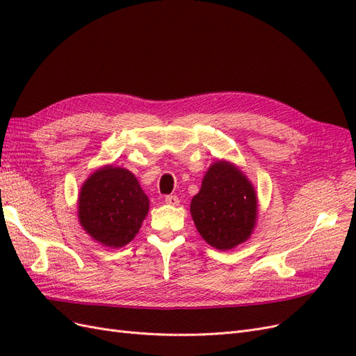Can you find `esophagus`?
I'll return each mask as SVG.
<instances>
[{
	"instance_id": "esophagus-1",
	"label": "esophagus",
	"mask_w": 356,
	"mask_h": 356,
	"mask_svg": "<svg viewBox=\"0 0 356 356\" xmlns=\"http://www.w3.org/2000/svg\"><path fill=\"white\" fill-rule=\"evenodd\" d=\"M165 203L169 204V207H177V204L179 203V199L177 196H166Z\"/></svg>"
}]
</instances>
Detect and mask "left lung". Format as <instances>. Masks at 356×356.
Segmentation results:
<instances>
[{
	"label": "left lung",
	"instance_id": "8db88e82",
	"mask_svg": "<svg viewBox=\"0 0 356 356\" xmlns=\"http://www.w3.org/2000/svg\"><path fill=\"white\" fill-rule=\"evenodd\" d=\"M190 212L204 241L217 250H232L250 239L255 227V190L242 170L218 160L203 177Z\"/></svg>",
	"mask_w": 356,
	"mask_h": 356
}]
</instances>
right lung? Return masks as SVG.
<instances>
[{"label": "right lung", "instance_id": "1", "mask_svg": "<svg viewBox=\"0 0 356 356\" xmlns=\"http://www.w3.org/2000/svg\"><path fill=\"white\" fill-rule=\"evenodd\" d=\"M149 200L124 168L104 166L86 179L79 195V220L92 239L108 248L131 242L147 217Z\"/></svg>", "mask_w": 356, "mask_h": 356}]
</instances>
